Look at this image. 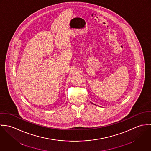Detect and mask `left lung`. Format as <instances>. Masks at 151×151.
<instances>
[{
  "label": "left lung",
  "instance_id": "obj_1",
  "mask_svg": "<svg viewBox=\"0 0 151 151\" xmlns=\"http://www.w3.org/2000/svg\"><path fill=\"white\" fill-rule=\"evenodd\" d=\"M94 105H95V104H94Z\"/></svg>",
  "mask_w": 151,
  "mask_h": 151
}]
</instances>
